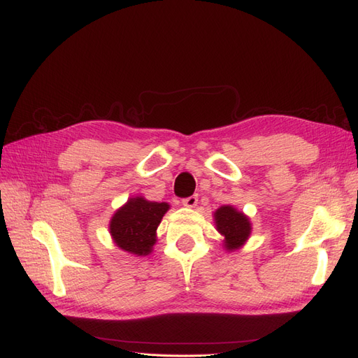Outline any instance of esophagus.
<instances>
[{"label": "esophagus", "instance_id": "34e87169", "mask_svg": "<svg viewBox=\"0 0 358 358\" xmlns=\"http://www.w3.org/2000/svg\"><path fill=\"white\" fill-rule=\"evenodd\" d=\"M196 203H198V194H192L189 198L182 199V205L187 206V208H194Z\"/></svg>", "mask_w": 358, "mask_h": 358}]
</instances>
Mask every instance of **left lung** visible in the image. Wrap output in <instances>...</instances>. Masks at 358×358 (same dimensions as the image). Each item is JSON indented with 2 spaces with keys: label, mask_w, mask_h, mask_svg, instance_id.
I'll return each mask as SVG.
<instances>
[{
  "label": "left lung",
  "mask_w": 358,
  "mask_h": 358,
  "mask_svg": "<svg viewBox=\"0 0 358 358\" xmlns=\"http://www.w3.org/2000/svg\"><path fill=\"white\" fill-rule=\"evenodd\" d=\"M214 220L217 230L224 236L226 250L234 251L245 244L251 234V223L245 214L232 205H224L214 213Z\"/></svg>",
  "instance_id": "1"
}]
</instances>
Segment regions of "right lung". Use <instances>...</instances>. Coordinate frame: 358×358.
<instances>
[{"instance_id": "obj_1", "label": "right lung", "mask_w": 358, "mask_h": 358, "mask_svg": "<svg viewBox=\"0 0 358 358\" xmlns=\"http://www.w3.org/2000/svg\"><path fill=\"white\" fill-rule=\"evenodd\" d=\"M169 210L166 202H152L141 196L131 198L111 217L110 234L120 250L147 256L156 244V230Z\"/></svg>"}]
</instances>
